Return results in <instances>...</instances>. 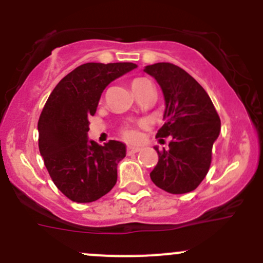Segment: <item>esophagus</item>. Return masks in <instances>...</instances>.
I'll use <instances>...</instances> for the list:
<instances>
[{
    "label": "esophagus",
    "instance_id": "obj_1",
    "mask_svg": "<svg viewBox=\"0 0 263 263\" xmlns=\"http://www.w3.org/2000/svg\"><path fill=\"white\" fill-rule=\"evenodd\" d=\"M139 151H140V147H134V146L127 147V154H128V155H131V154H136L139 153Z\"/></svg>",
    "mask_w": 263,
    "mask_h": 263
}]
</instances>
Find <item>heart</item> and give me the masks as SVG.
Instances as JSON below:
<instances>
[{
    "label": "heart",
    "instance_id": "obj_1",
    "mask_svg": "<svg viewBox=\"0 0 263 263\" xmlns=\"http://www.w3.org/2000/svg\"><path fill=\"white\" fill-rule=\"evenodd\" d=\"M144 80V79H136V80H134L132 82V85L137 84L139 81ZM142 123H128L126 124V126L122 127L121 129V134L122 136H123L124 140H127V141L129 142H135L139 140L140 137V134H139V127H141Z\"/></svg>",
    "mask_w": 263,
    "mask_h": 263
}]
</instances>
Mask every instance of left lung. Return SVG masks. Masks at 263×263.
Listing matches in <instances>:
<instances>
[{
    "label": "left lung",
    "instance_id": "1",
    "mask_svg": "<svg viewBox=\"0 0 263 263\" xmlns=\"http://www.w3.org/2000/svg\"><path fill=\"white\" fill-rule=\"evenodd\" d=\"M163 90L164 121L156 137H172L168 150H159L151 181L173 195L196 190L208 174L213 145L220 134V117L208 92L190 73L169 62L145 67Z\"/></svg>",
    "mask_w": 263,
    "mask_h": 263
}]
</instances>
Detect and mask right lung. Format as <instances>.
I'll return each mask as SVG.
<instances>
[{
    "instance_id": "1",
    "label": "right lung",
    "mask_w": 263,
    "mask_h": 263,
    "mask_svg": "<svg viewBox=\"0 0 263 263\" xmlns=\"http://www.w3.org/2000/svg\"><path fill=\"white\" fill-rule=\"evenodd\" d=\"M136 67L131 62L79 66L58 82L42 110L39 151L55 187L73 202H92L115 187L126 145L89 141V117L97 112L103 90Z\"/></svg>"
}]
</instances>
